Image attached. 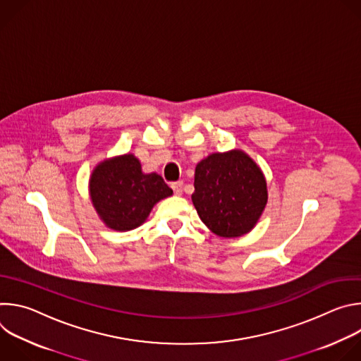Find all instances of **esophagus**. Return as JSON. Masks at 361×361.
Segmentation results:
<instances>
[{
    "label": "esophagus",
    "instance_id": "34e87169",
    "mask_svg": "<svg viewBox=\"0 0 361 361\" xmlns=\"http://www.w3.org/2000/svg\"><path fill=\"white\" fill-rule=\"evenodd\" d=\"M171 188H173L174 194L180 195L183 192V183L181 181H174V183H171Z\"/></svg>",
    "mask_w": 361,
    "mask_h": 361
}]
</instances>
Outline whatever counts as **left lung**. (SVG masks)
Here are the masks:
<instances>
[{
  "mask_svg": "<svg viewBox=\"0 0 361 361\" xmlns=\"http://www.w3.org/2000/svg\"><path fill=\"white\" fill-rule=\"evenodd\" d=\"M194 207L213 233L240 237L259 221L267 202L266 180L255 163L235 149L212 154L195 167Z\"/></svg>",
  "mask_w": 361,
  "mask_h": 361,
  "instance_id": "1",
  "label": "left lung"
}]
</instances>
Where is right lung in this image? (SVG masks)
Returning a JSON list of instances; mask_svg holds the SVG:
<instances>
[{
    "mask_svg": "<svg viewBox=\"0 0 361 361\" xmlns=\"http://www.w3.org/2000/svg\"><path fill=\"white\" fill-rule=\"evenodd\" d=\"M91 200L110 228L126 231L142 224L154 204L173 194L163 177L142 174L140 161L127 154L101 163L90 180Z\"/></svg>",
    "mask_w": 361,
    "mask_h": 361,
    "instance_id": "right-lung-1",
    "label": "right lung"
}]
</instances>
